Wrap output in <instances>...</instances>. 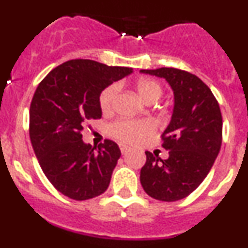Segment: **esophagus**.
<instances>
[{
  "mask_svg": "<svg viewBox=\"0 0 248 248\" xmlns=\"http://www.w3.org/2000/svg\"><path fill=\"white\" fill-rule=\"evenodd\" d=\"M119 146H120V150H121V154H126V152H128L129 150H131L128 146H126V145L124 144H120Z\"/></svg>",
  "mask_w": 248,
  "mask_h": 248,
  "instance_id": "esophagus-1",
  "label": "esophagus"
}]
</instances>
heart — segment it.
I'll return each instance as SVG.
<instances>
[{
    "mask_svg": "<svg viewBox=\"0 0 248 248\" xmlns=\"http://www.w3.org/2000/svg\"><path fill=\"white\" fill-rule=\"evenodd\" d=\"M140 97L149 103H155L163 96L164 89L157 80L141 78L136 82ZM120 84L114 82L107 86L99 94V107L103 112H110L114 109L115 101L119 94ZM156 129V124L151 120H116L109 126V134L115 139L124 142L136 144L139 140L152 134Z\"/></svg>",
    "mask_w": 248,
    "mask_h": 248,
    "instance_id": "obj_1",
    "label": "heart"
}]
</instances>
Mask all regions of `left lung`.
<instances>
[{
	"instance_id": "left-lung-1",
	"label": "left lung",
	"mask_w": 248,
	"mask_h": 248,
	"mask_svg": "<svg viewBox=\"0 0 248 248\" xmlns=\"http://www.w3.org/2000/svg\"><path fill=\"white\" fill-rule=\"evenodd\" d=\"M140 72L164 78L175 97L171 121L161 136L169 157L145 152L140 182L151 198L180 201L198 188L214 166L222 145L221 109L209 86L189 72L167 67Z\"/></svg>"
}]
</instances>
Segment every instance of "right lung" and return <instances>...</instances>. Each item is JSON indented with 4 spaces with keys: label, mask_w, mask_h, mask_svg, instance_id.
<instances>
[{
    "label": "right lung",
    "mask_w": 248,
    "mask_h": 248,
    "mask_svg": "<svg viewBox=\"0 0 248 248\" xmlns=\"http://www.w3.org/2000/svg\"><path fill=\"white\" fill-rule=\"evenodd\" d=\"M132 72L77 59L57 66L39 82L30 107V139L47 180L68 198L86 201L109 187L121 151L109 139L98 147L85 144L81 132L102 117L101 92Z\"/></svg>",
    "instance_id": "add662e5"
}]
</instances>
